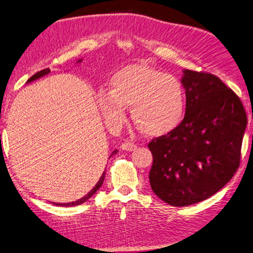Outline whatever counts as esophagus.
<instances>
[{
    "mask_svg": "<svg viewBox=\"0 0 253 253\" xmlns=\"http://www.w3.org/2000/svg\"><path fill=\"white\" fill-rule=\"evenodd\" d=\"M136 145L134 144V142H130V141H124L121 148L123 150H126V151H131V150H135L136 149Z\"/></svg>",
    "mask_w": 253,
    "mask_h": 253,
    "instance_id": "34e87169",
    "label": "esophagus"
}]
</instances>
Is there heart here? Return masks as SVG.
Returning a JSON list of instances; mask_svg holds the SVG:
<instances>
[{
	"instance_id": "obj_1",
	"label": "heart",
	"mask_w": 253,
	"mask_h": 253,
	"mask_svg": "<svg viewBox=\"0 0 253 253\" xmlns=\"http://www.w3.org/2000/svg\"><path fill=\"white\" fill-rule=\"evenodd\" d=\"M97 102L109 126H118L130 107L132 122L145 135H167L180 126L186 113V93L172 75L142 64L118 70L109 82V91L99 90Z\"/></svg>"
}]
</instances>
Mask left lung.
Instances as JSON below:
<instances>
[{
	"instance_id": "1",
	"label": "left lung",
	"mask_w": 253,
	"mask_h": 253,
	"mask_svg": "<svg viewBox=\"0 0 253 253\" xmlns=\"http://www.w3.org/2000/svg\"><path fill=\"white\" fill-rule=\"evenodd\" d=\"M186 114L173 131L151 140V189L165 203L185 207L209 198L240 165L247 115L219 77L183 70Z\"/></svg>"
}]
</instances>
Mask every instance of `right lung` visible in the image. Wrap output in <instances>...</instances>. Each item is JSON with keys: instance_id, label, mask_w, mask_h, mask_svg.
Instances as JSON below:
<instances>
[{"instance_id": "add662e5", "label": "right lung", "mask_w": 253, "mask_h": 253, "mask_svg": "<svg viewBox=\"0 0 253 253\" xmlns=\"http://www.w3.org/2000/svg\"><path fill=\"white\" fill-rule=\"evenodd\" d=\"M76 63H82V59H79V61H77ZM50 73V71H49V68H45V70H43V71H40L39 73H36V74H34L33 76L31 77V79H29V81H27L26 83H32L33 81H36V80H39V79H41V77H43V76H45V75H47V74H49ZM117 151L118 150H114L113 153H112V155H115V154H117ZM111 155V156H112ZM104 179H105V171L103 172V174H102V177L99 178V180L97 181V183H96V185L94 186V188L93 189H91L88 194H87L85 197H83V198H81V199H79V200H76V201H72V203H67V204H54V205H56V206H61V207H74V206H79V205H82V204H84L85 201H87L88 200L91 196H93L96 191H97L99 188H100V186L103 185V182H104Z\"/></svg>"}]
</instances>
